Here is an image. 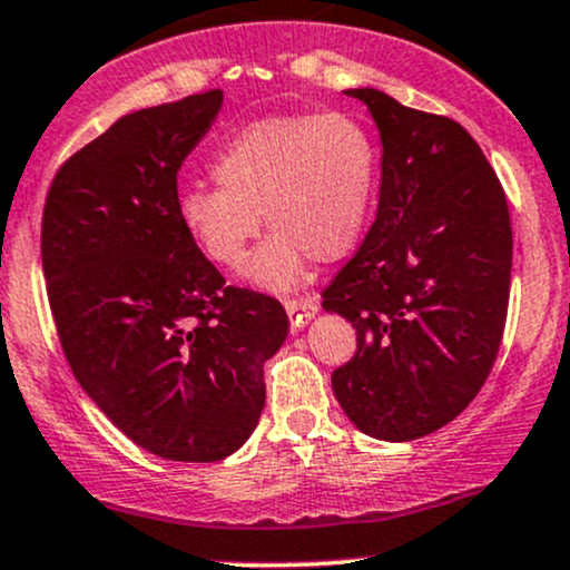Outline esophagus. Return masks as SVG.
I'll return each mask as SVG.
<instances>
[{
  "instance_id": "1",
  "label": "esophagus",
  "mask_w": 570,
  "mask_h": 570,
  "mask_svg": "<svg viewBox=\"0 0 570 570\" xmlns=\"http://www.w3.org/2000/svg\"><path fill=\"white\" fill-rule=\"evenodd\" d=\"M318 311V303L314 297H297V299H286V314H289V322H292V330H299L305 327V324L311 322V318L316 316Z\"/></svg>"
}]
</instances>
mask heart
I'll return each instance as SVG.
<instances>
[{
	"label": "heart",
	"mask_w": 570,
	"mask_h": 570,
	"mask_svg": "<svg viewBox=\"0 0 570 570\" xmlns=\"http://www.w3.org/2000/svg\"><path fill=\"white\" fill-rule=\"evenodd\" d=\"M218 189H186L178 222L199 254L237 271L265 224L275 235L246 275L286 292L311 256L343 259L360 240L379 184V148L348 112H278L256 118L222 142L210 165Z\"/></svg>",
	"instance_id": "obj_1"
}]
</instances>
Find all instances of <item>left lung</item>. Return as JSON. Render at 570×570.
<instances>
[{"label":"left lung","instance_id":"1","mask_svg":"<svg viewBox=\"0 0 570 570\" xmlns=\"http://www.w3.org/2000/svg\"><path fill=\"white\" fill-rule=\"evenodd\" d=\"M376 121L371 233L322 292L356 330L333 392L365 435L414 441L468 409L495 362L511 286V218L495 170L458 121L348 89Z\"/></svg>","mask_w":570,"mask_h":570}]
</instances>
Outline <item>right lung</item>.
Here are the masks:
<instances>
[{
  "mask_svg": "<svg viewBox=\"0 0 570 570\" xmlns=\"http://www.w3.org/2000/svg\"><path fill=\"white\" fill-rule=\"evenodd\" d=\"M224 94L129 112L56 173L42 273L75 379L165 460L237 452L265 409V365L289 333L275 297L224 284L178 222V170Z\"/></svg>",
  "mask_w": 570,
  "mask_h": 570,
  "instance_id": "add662e5",
  "label": "right lung"
}]
</instances>
